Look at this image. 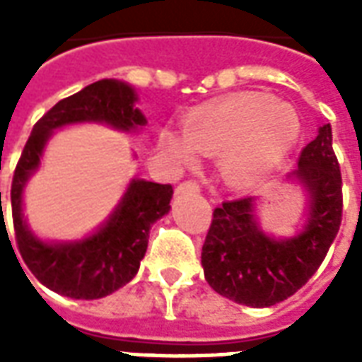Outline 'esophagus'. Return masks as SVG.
<instances>
[{
  "mask_svg": "<svg viewBox=\"0 0 362 362\" xmlns=\"http://www.w3.org/2000/svg\"><path fill=\"white\" fill-rule=\"evenodd\" d=\"M178 192H182V194H186V192H199V184L196 180L182 182L180 186H178Z\"/></svg>",
  "mask_w": 362,
  "mask_h": 362,
  "instance_id": "1",
  "label": "esophagus"
}]
</instances>
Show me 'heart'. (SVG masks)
<instances>
[{
    "instance_id": "1",
    "label": "heart",
    "mask_w": 362,
    "mask_h": 362,
    "mask_svg": "<svg viewBox=\"0 0 362 362\" xmlns=\"http://www.w3.org/2000/svg\"><path fill=\"white\" fill-rule=\"evenodd\" d=\"M182 135L165 129L160 147L180 163H192L194 151L220 155L219 168L228 186L252 189L264 184L287 160L300 135V119L287 103L264 93H248L189 112Z\"/></svg>"
}]
</instances>
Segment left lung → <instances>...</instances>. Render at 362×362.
Listing matches in <instances>:
<instances>
[{"instance_id":"1","label":"left lung","mask_w":362,"mask_h":362,"mask_svg":"<svg viewBox=\"0 0 362 362\" xmlns=\"http://www.w3.org/2000/svg\"><path fill=\"white\" fill-rule=\"evenodd\" d=\"M308 194V211L295 236L266 235L256 197L225 202L213 211L202 248L205 281L213 291L254 308L295 295L316 273L341 225V170L332 147V126H320L288 174Z\"/></svg>"}]
</instances>
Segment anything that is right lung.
Segmentation results:
<instances>
[{
	"label": "right lung",
	"mask_w": 362,
	"mask_h": 362,
	"mask_svg": "<svg viewBox=\"0 0 362 362\" xmlns=\"http://www.w3.org/2000/svg\"><path fill=\"white\" fill-rule=\"evenodd\" d=\"M135 103V90L118 79H100L87 85L59 100L36 122L21 153L11 184L15 240L28 269L54 293L93 300L124 287L135 277L147 252L151 225L170 211V184L134 178L110 217L81 240H40L28 228L23 215V192L28 178L38 170L52 134L59 127L85 122L106 124L119 132H135L147 124Z\"/></svg>",
	"instance_id": "1"
}]
</instances>
